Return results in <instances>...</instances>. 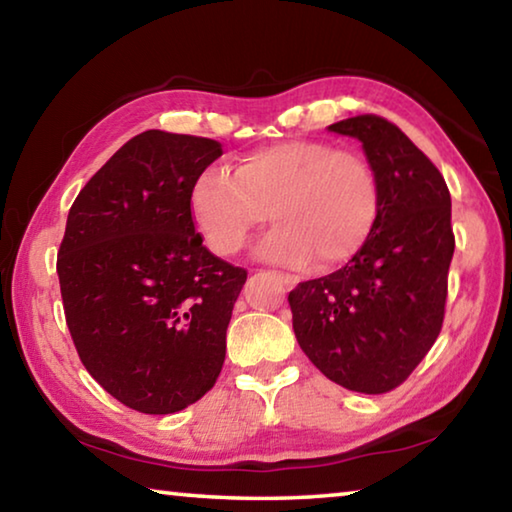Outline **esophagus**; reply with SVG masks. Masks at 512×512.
<instances>
[{"label": "esophagus", "instance_id": "esophagus-1", "mask_svg": "<svg viewBox=\"0 0 512 512\" xmlns=\"http://www.w3.org/2000/svg\"><path fill=\"white\" fill-rule=\"evenodd\" d=\"M278 278L282 280V282H285V285L287 287H296V278H294V275H289V273H278Z\"/></svg>", "mask_w": 512, "mask_h": 512}]
</instances>
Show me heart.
I'll use <instances>...</instances> for the list:
<instances>
[{"label":"heart","instance_id":"heart-1","mask_svg":"<svg viewBox=\"0 0 512 512\" xmlns=\"http://www.w3.org/2000/svg\"><path fill=\"white\" fill-rule=\"evenodd\" d=\"M193 223L216 255H234L269 221L257 255L273 264L332 271L369 241L380 184L369 159L326 141H285L243 154L230 173L207 168L189 193Z\"/></svg>","mask_w":512,"mask_h":512}]
</instances>
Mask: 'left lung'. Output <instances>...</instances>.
<instances>
[{
	"label": "left lung",
	"instance_id": "obj_1",
	"mask_svg": "<svg viewBox=\"0 0 512 512\" xmlns=\"http://www.w3.org/2000/svg\"><path fill=\"white\" fill-rule=\"evenodd\" d=\"M328 129L362 143L380 212L351 262L289 291L294 332L332 383L385 394L408 380L442 330L456 248L451 196L433 161L389 120L362 113Z\"/></svg>",
	"mask_w": 512,
	"mask_h": 512
}]
</instances>
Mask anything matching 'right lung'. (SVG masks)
Instances as JSON below:
<instances>
[{
  "instance_id": "1",
  "label": "right lung",
  "mask_w": 512,
  "mask_h": 512,
  "mask_svg": "<svg viewBox=\"0 0 512 512\" xmlns=\"http://www.w3.org/2000/svg\"><path fill=\"white\" fill-rule=\"evenodd\" d=\"M221 143L148 129L79 191L63 234V312L79 360L145 415H170L214 387L248 271L212 255L193 223L191 184Z\"/></svg>"
}]
</instances>
